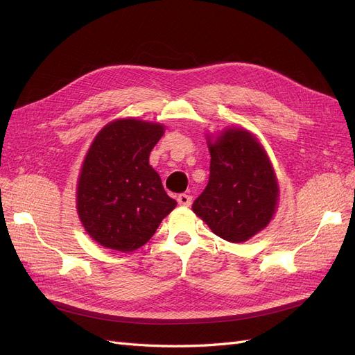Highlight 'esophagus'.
<instances>
[{
	"instance_id": "obj_1",
	"label": "esophagus",
	"mask_w": 355,
	"mask_h": 355,
	"mask_svg": "<svg viewBox=\"0 0 355 355\" xmlns=\"http://www.w3.org/2000/svg\"><path fill=\"white\" fill-rule=\"evenodd\" d=\"M178 202L180 204V206L189 207V206H191V202H192V197H191V196H188V194H180V196L178 197Z\"/></svg>"
}]
</instances>
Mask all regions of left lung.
Here are the masks:
<instances>
[{
  "label": "left lung",
  "mask_w": 355,
  "mask_h": 355,
  "mask_svg": "<svg viewBox=\"0 0 355 355\" xmlns=\"http://www.w3.org/2000/svg\"><path fill=\"white\" fill-rule=\"evenodd\" d=\"M207 136L210 176L192 211L213 234L244 243L268 227L280 197L275 170L263 145L243 127Z\"/></svg>",
  "instance_id": "8db88e82"
}]
</instances>
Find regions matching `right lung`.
<instances>
[{
  "mask_svg": "<svg viewBox=\"0 0 355 355\" xmlns=\"http://www.w3.org/2000/svg\"><path fill=\"white\" fill-rule=\"evenodd\" d=\"M163 135V124L128 116L108 123L93 139L77 182V211L102 247L137 250L176 207L149 166V154Z\"/></svg>",
  "mask_w": 355,
  "mask_h": 355,
  "instance_id": "add662e5",
  "label": "right lung"
}]
</instances>
